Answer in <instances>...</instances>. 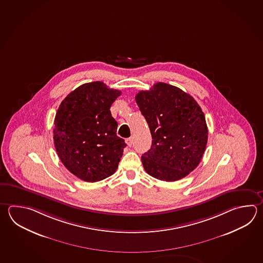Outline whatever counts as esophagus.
Masks as SVG:
<instances>
[{
	"label": "esophagus",
	"instance_id": "34e87169",
	"mask_svg": "<svg viewBox=\"0 0 263 263\" xmlns=\"http://www.w3.org/2000/svg\"><path fill=\"white\" fill-rule=\"evenodd\" d=\"M125 142H126V144L128 145L129 147L132 145L133 143V138L131 137V138H128V139H126L125 140Z\"/></svg>",
	"mask_w": 263,
	"mask_h": 263
}]
</instances>
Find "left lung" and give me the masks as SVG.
Here are the masks:
<instances>
[{
  "label": "left lung",
  "instance_id": "8db88e82",
  "mask_svg": "<svg viewBox=\"0 0 263 263\" xmlns=\"http://www.w3.org/2000/svg\"><path fill=\"white\" fill-rule=\"evenodd\" d=\"M136 102L152 135L150 150L141 156L145 172L174 182L198 166L208 140L205 116L197 101L175 86L157 82L140 91Z\"/></svg>",
  "mask_w": 263,
  "mask_h": 263
}]
</instances>
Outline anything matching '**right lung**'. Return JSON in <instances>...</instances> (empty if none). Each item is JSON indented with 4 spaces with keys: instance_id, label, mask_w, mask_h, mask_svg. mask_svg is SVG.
I'll return each instance as SVG.
<instances>
[{
    "instance_id": "add662e5",
    "label": "right lung",
    "mask_w": 263,
    "mask_h": 263,
    "mask_svg": "<svg viewBox=\"0 0 263 263\" xmlns=\"http://www.w3.org/2000/svg\"><path fill=\"white\" fill-rule=\"evenodd\" d=\"M121 91L101 81L85 83L62 101L54 120L53 139L62 163L85 182H98L116 172L124 140L109 108Z\"/></svg>"
}]
</instances>
